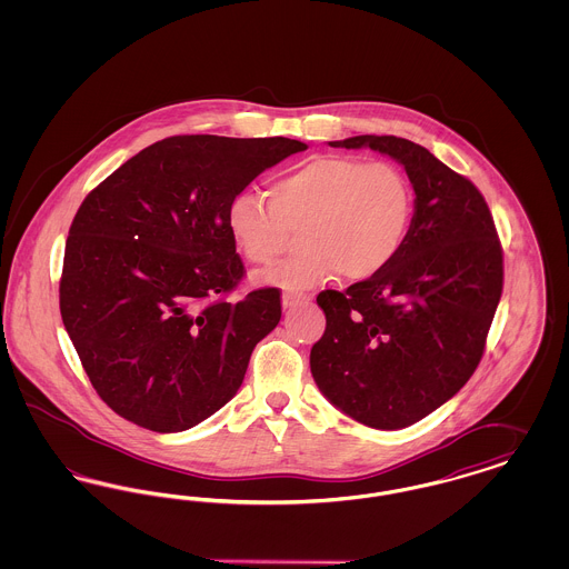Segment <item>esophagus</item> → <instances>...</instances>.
<instances>
[{
	"label": "esophagus",
	"instance_id": "esophagus-1",
	"mask_svg": "<svg viewBox=\"0 0 569 569\" xmlns=\"http://www.w3.org/2000/svg\"><path fill=\"white\" fill-rule=\"evenodd\" d=\"M311 297L309 295H302V292H298V290H286L283 292V297H281V302H283V309H290V307H297V305H302V302H309Z\"/></svg>",
	"mask_w": 569,
	"mask_h": 569
}]
</instances>
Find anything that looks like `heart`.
I'll return each instance as SVG.
<instances>
[{"mask_svg":"<svg viewBox=\"0 0 569 569\" xmlns=\"http://www.w3.org/2000/svg\"><path fill=\"white\" fill-rule=\"evenodd\" d=\"M272 200L239 191L226 209L237 249L253 264H271L300 228L302 249L262 272L264 283L311 288L337 277L365 281L403 249L416 209L406 172L390 162L320 156L272 186Z\"/></svg>","mask_w":569,"mask_h":569,"instance_id":"b5f03b06","label":"heart"}]
</instances>
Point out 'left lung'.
Returning a JSON list of instances; mask_svg holds the SVG:
<instances>
[{"mask_svg":"<svg viewBox=\"0 0 569 569\" xmlns=\"http://www.w3.org/2000/svg\"><path fill=\"white\" fill-rule=\"evenodd\" d=\"M403 163L416 209L399 256L343 292L325 290L311 373L326 399L373 429H403L452 399L478 369L503 290V251L480 190L397 136H353Z\"/></svg>","mask_w":569,"mask_h":569,"instance_id":"1","label":"left lung"}]
</instances>
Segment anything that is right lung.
I'll use <instances>...</instances> for the list:
<instances>
[{
	"label": "right lung",
	"mask_w": 569,
	"mask_h": 569,
	"mask_svg": "<svg viewBox=\"0 0 569 569\" xmlns=\"http://www.w3.org/2000/svg\"><path fill=\"white\" fill-rule=\"evenodd\" d=\"M307 144L170 136L136 153L72 219L61 320L100 399L142 429L179 433L226 406L281 318L279 288L244 277L226 226L232 196Z\"/></svg>",
	"instance_id": "right-lung-1"
}]
</instances>
